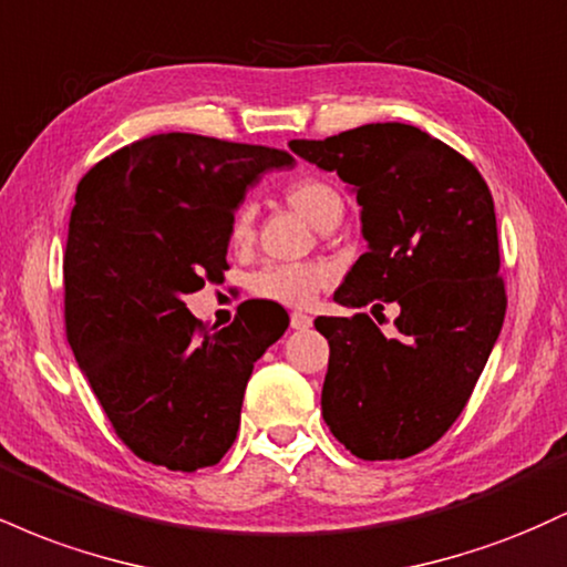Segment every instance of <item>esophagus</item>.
Here are the masks:
<instances>
[{
	"mask_svg": "<svg viewBox=\"0 0 567 567\" xmlns=\"http://www.w3.org/2000/svg\"><path fill=\"white\" fill-rule=\"evenodd\" d=\"M290 328H292V330H306V328H311V317L303 315V311H292V315H290Z\"/></svg>",
	"mask_w": 567,
	"mask_h": 567,
	"instance_id": "34e87169",
	"label": "esophagus"
}]
</instances>
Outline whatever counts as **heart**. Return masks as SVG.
Instances as JSON below:
<instances>
[{
	"label": "heart",
	"instance_id": "obj_1",
	"mask_svg": "<svg viewBox=\"0 0 567 567\" xmlns=\"http://www.w3.org/2000/svg\"><path fill=\"white\" fill-rule=\"evenodd\" d=\"M285 202L298 210L317 229H328L343 216V197L328 181L301 175L292 178L282 188ZM252 210L250 202H243L231 213L229 220V243L234 247H245L252 243ZM333 271L324 264H266L250 277V292L264 301H277L285 306H309L324 285L330 282Z\"/></svg>",
	"mask_w": 567,
	"mask_h": 567
}]
</instances>
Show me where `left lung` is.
Returning a JSON list of instances; mask_svg holds the SVG:
<instances>
[{"label":"left lung","mask_w":567,"mask_h":567,"mask_svg":"<svg viewBox=\"0 0 567 567\" xmlns=\"http://www.w3.org/2000/svg\"><path fill=\"white\" fill-rule=\"evenodd\" d=\"M338 173L362 207L368 252L336 301L400 306L396 338L368 315L317 317L330 360L322 419L357 458H408L434 445L470 402L506 315L491 188L424 130L375 122L324 141H290Z\"/></svg>","instance_id":"1"}]
</instances>
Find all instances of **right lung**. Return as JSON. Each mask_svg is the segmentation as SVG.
<instances>
[{"label":"right lung","mask_w":567,"mask_h":567,"mask_svg":"<svg viewBox=\"0 0 567 567\" xmlns=\"http://www.w3.org/2000/svg\"><path fill=\"white\" fill-rule=\"evenodd\" d=\"M290 165L279 148L159 133L76 186L66 336L114 432L148 464L197 472L237 440L252 365L288 322L239 306L229 328H207L184 298L229 269V220L247 188Z\"/></svg>","instance_id":"obj_1"}]
</instances>
